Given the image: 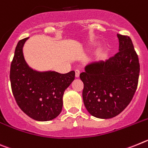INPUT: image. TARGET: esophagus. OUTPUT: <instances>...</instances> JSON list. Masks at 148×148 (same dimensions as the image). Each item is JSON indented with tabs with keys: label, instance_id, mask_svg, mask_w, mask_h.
<instances>
[{
	"label": "esophagus",
	"instance_id": "obj_1",
	"mask_svg": "<svg viewBox=\"0 0 148 148\" xmlns=\"http://www.w3.org/2000/svg\"><path fill=\"white\" fill-rule=\"evenodd\" d=\"M79 74H80V71H79V69H76L75 70V76L76 77H79Z\"/></svg>",
	"mask_w": 148,
	"mask_h": 148
}]
</instances>
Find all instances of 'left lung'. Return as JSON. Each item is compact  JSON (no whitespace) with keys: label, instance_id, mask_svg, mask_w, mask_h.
<instances>
[{"label":"left lung","instance_id":"obj_1","mask_svg":"<svg viewBox=\"0 0 148 148\" xmlns=\"http://www.w3.org/2000/svg\"><path fill=\"white\" fill-rule=\"evenodd\" d=\"M119 52L106 61L91 62L79 74L84 84L83 99L88 112L108 119L129 105L137 88L140 65L131 38L117 34Z\"/></svg>","mask_w":148,"mask_h":148}]
</instances>
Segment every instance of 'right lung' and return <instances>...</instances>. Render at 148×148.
I'll list each match as a JSON object with an SVG mask.
<instances>
[{
	"instance_id": "obj_1",
	"label": "right lung",
	"mask_w": 148,
	"mask_h": 148,
	"mask_svg": "<svg viewBox=\"0 0 148 148\" xmlns=\"http://www.w3.org/2000/svg\"><path fill=\"white\" fill-rule=\"evenodd\" d=\"M28 38L18 42L10 68V82L14 97L20 109L38 121L54 119L62 109L65 90L72 83L75 72L38 71L24 60L23 47Z\"/></svg>"
}]
</instances>
